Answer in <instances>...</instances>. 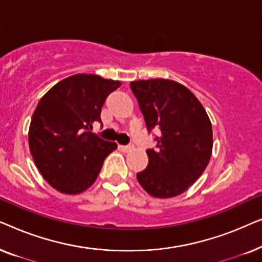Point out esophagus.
Here are the masks:
<instances>
[{"label": "esophagus", "instance_id": "obj_1", "mask_svg": "<svg viewBox=\"0 0 262 262\" xmlns=\"http://www.w3.org/2000/svg\"><path fill=\"white\" fill-rule=\"evenodd\" d=\"M134 144H128V145H120V149L123 150V151H126V152H128V151H131V150H134Z\"/></svg>", "mask_w": 262, "mask_h": 262}]
</instances>
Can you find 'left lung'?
Listing matches in <instances>:
<instances>
[{"label":"left lung","instance_id":"1","mask_svg":"<svg viewBox=\"0 0 262 262\" xmlns=\"http://www.w3.org/2000/svg\"><path fill=\"white\" fill-rule=\"evenodd\" d=\"M149 132L160 131L157 148L148 149L149 163L137 174L155 198L184 193L200 178L212 154V125L195 95L179 82L164 78L130 83Z\"/></svg>","mask_w":262,"mask_h":262}]
</instances>
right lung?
Returning <instances> with one entry per match:
<instances>
[{
  "label": "right lung",
  "mask_w": 262,
  "mask_h": 262,
  "mask_svg": "<svg viewBox=\"0 0 262 262\" xmlns=\"http://www.w3.org/2000/svg\"><path fill=\"white\" fill-rule=\"evenodd\" d=\"M119 81L94 74H77L53 85L38 102L31 119L28 144L35 166L53 188L78 194L94 184L114 142L92 132L101 123L107 96Z\"/></svg>",
  "instance_id": "right-lung-1"
}]
</instances>
